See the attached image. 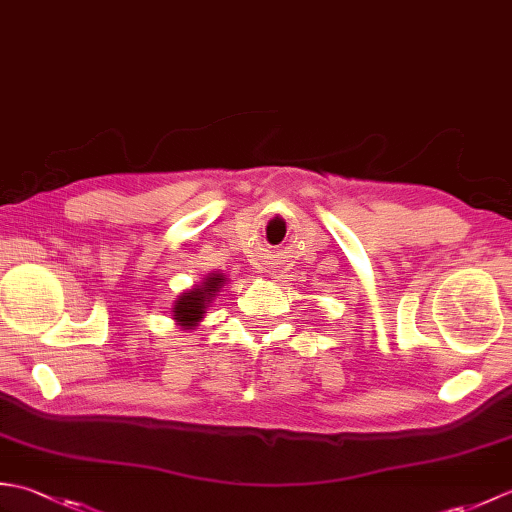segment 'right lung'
I'll return each instance as SVG.
<instances>
[{
    "label": "right lung",
    "instance_id": "obj_1",
    "mask_svg": "<svg viewBox=\"0 0 512 512\" xmlns=\"http://www.w3.org/2000/svg\"><path fill=\"white\" fill-rule=\"evenodd\" d=\"M226 275L224 273H213L206 275L200 284H195L191 290H184L178 299L173 301L171 306V319L176 321L178 328L182 330H195L200 321L206 317V310L211 308L213 299L217 292L224 286Z\"/></svg>",
    "mask_w": 512,
    "mask_h": 512
}]
</instances>
